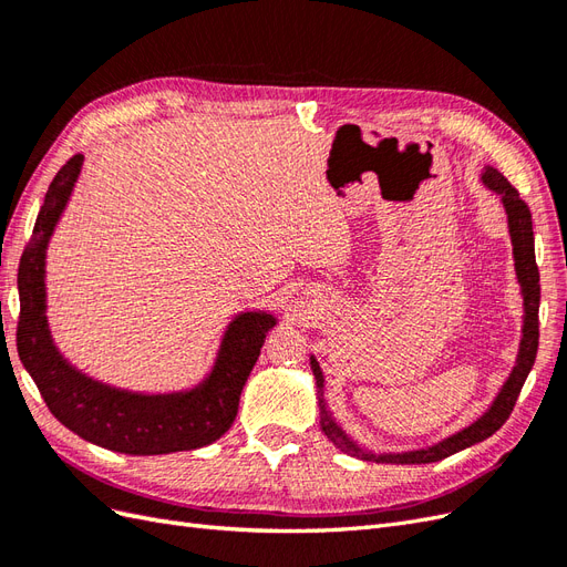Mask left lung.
<instances>
[{"instance_id": "8db88e82", "label": "left lung", "mask_w": 567, "mask_h": 567, "mask_svg": "<svg viewBox=\"0 0 567 567\" xmlns=\"http://www.w3.org/2000/svg\"><path fill=\"white\" fill-rule=\"evenodd\" d=\"M483 182L492 188L494 194L502 196V203L508 215V231H511V241H513V257H516V274L523 288V300H525V321H523V340H520V352H518V362L516 369L511 371L508 381L504 383L502 392L496 394L494 404L485 416H480L473 425L463 427L461 433L442 440L433 447L419 450V452H406V454H364L362 450L352 444L346 433L333 423L323 404V375L317 364V359L312 357V371L319 385V406H321V431L329 437L336 447L352 452L362 458H373V461H385V463H433L447 458L461 450L471 447V444H477L494 435L499 427L508 421L513 406L518 402V394L525 385L527 373L532 371V364H535L537 348H539V269L535 260V234H532V215L527 203L520 198V194L508 184V179L499 173V169L487 167L483 173Z\"/></svg>"}]
</instances>
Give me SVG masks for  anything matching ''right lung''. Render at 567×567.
<instances>
[{
  "label": "right lung",
  "instance_id": "add662e5",
  "mask_svg": "<svg viewBox=\"0 0 567 567\" xmlns=\"http://www.w3.org/2000/svg\"><path fill=\"white\" fill-rule=\"evenodd\" d=\"M82 156L51 179L35 229L19 267L21 315L16 348L44 404L68 431L123 454L151 456L205 447L225 435L238 411L241 390L277 319L246 312L229 323L210 379L192 392L134 394L101 385L75 371L56 352L44 317V248L80 175Z\"/></svg>",
  "mask_w": 567,
  "mask_h": 567
}]
</instances>
